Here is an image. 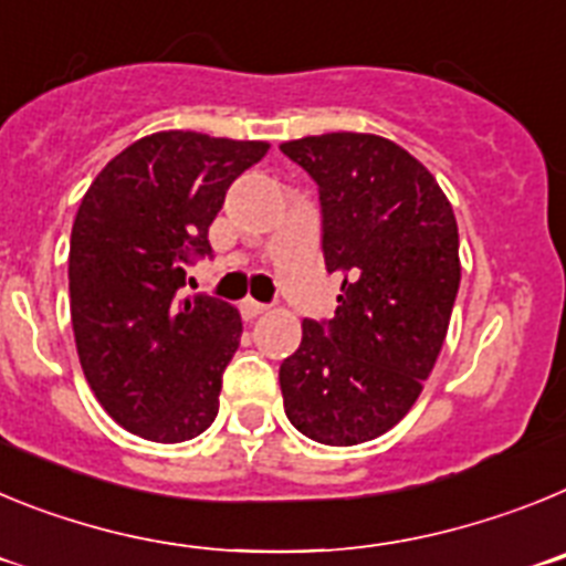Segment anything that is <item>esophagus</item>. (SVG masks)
I'll use <instances>...</instances> for the list:
<instances>
[{"label":"esophagus","mask_w":566,"mask_h":566,"mask_svg":"<svg viewBox=\"0 0 566 566\" xmlns=\"http://www.w3.org/2000/svg\"><path fill=\"white\" fill-rule=\"evenodd\" d=\"M240 312H243V317L247 319H252V317H260V314L266 312V306H263V303H258V300L247 297L243 303H240Z\"/></svg>","instance_id":"1"}]
</instances>
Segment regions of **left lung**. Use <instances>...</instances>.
I'll use <instances>...</instances> for the list:
<instances>
[{
	"label": "left lung",
	"instance_id": "8db88e82",
	"mask_svg": "<svg viewBox=\"0 0 566 566\" xmlns=\"http://www.w3.org/2000/svg\"><path fill=\"white\" fill-rule=\"evenodd\" d=\"M317 184L323 258L343 274L332 319H303L280 365L289 422L323 444L382 437L422 394L459 277L451 201L411 153L368 133L280 144Z\"/></svg>",
	"mask_w": 566,
	"mask_h": 566
}]
</instances>
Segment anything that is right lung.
Here are the masks:
<instances>
[{"label":"right lung","mask_w":566,"mask_h":566,"mask_svg":"<svg viewBox=\"0 0 566 566\" xmlns=\"http://www.w3.org/2000/svg\"><path fill=\"white\" fill-rule=\"evenodd\" d=\"M269 153L167 129L118 153L70 234V317L84 377L104 411L149 442H187L218 417L221 377L238 352L232 303L181 297L187 266L209 258L227 189Z\"/></svg>","instance_id":"add662e5"}]
</instances>
